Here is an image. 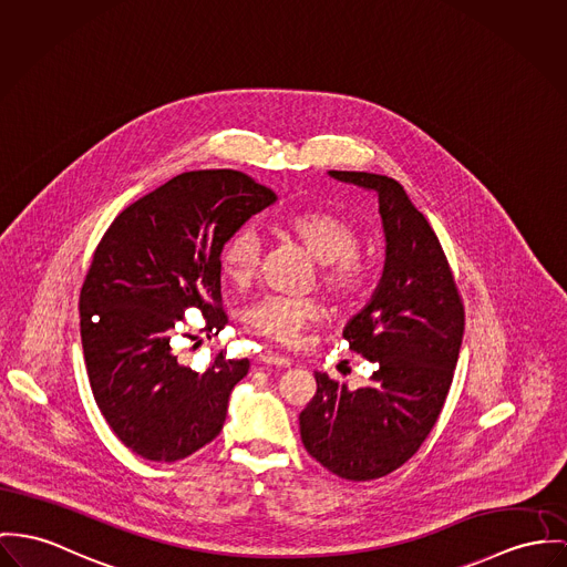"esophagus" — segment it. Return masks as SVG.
I'll use <instances>...</instances> for the list:
<instances>
[{
  "label": "esophagus",
  "mask_w": 567,
  "mask_h": 567,
  "mask_svg": "<svg viewBox=\"0 0 567 567\" xmlns=\"http://www.w3.org/2000/svg\"><path fill=\"white\" fill-rule=\"evenodd\" d=\"M259 360L267 367H276V369H289L291 367V360L285 358V355H278L274 351H261L259 353Z\"/></svg>",
  "instance_id": "34e87169"
}]
</instances>
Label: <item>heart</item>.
<instances>
[{
    "label": "heart",
    "instance_id": "obj_1",
    "mask_svg": "<svg viewBox=\"0 0 567 567\" xmlns=\"http://www.w3.org/2000/svg\"><path fill=\"white\" fill-rule=\"evenodd\" d=\"M285 230L317 261L319 285L328 296L337 302H349L362 291L369 278V261L358 248L360 235L351 221L330 212L310 209L287 218ZM261 255L257 230L241 226L221 246L219 271L230 285L246 287L259 271ZM321 317L323 305L317 298L289 296H262L241 312V321L250 332L285 348L296 346L302 332L319 323Z\"/></svg>",
    "mask_w": 567,
    "mask_h": 567
}]
</instances>
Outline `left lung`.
I'll return each instance as SVG.
<instances>
[{"mask_svg": "<svg viewBox=\"0 0 567 567\" xmlns=\"http://www.w3.org/2000/svg\"><path fill=\"white\" fill-rule=\"evenodd\" d=\"M330 176L378 196L386 262L371 302L343 330L349 349L373 362L369 384L349 391L315 373L300 436L337 477L380 480L403 466L436 425L462 348L464 305L436 233L394 178Z\"/></svg>", "mask_w": 567, "mask_h": 567, "instance_id": "1", "label": "left lung"}]
</instances>
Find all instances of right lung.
Wrapping results in <instances>:
<instances>
[{
  "label": "right lung",
  "mask_w": 567,
  "mask_h": 567,
  "mask_svg": "<svg viewBox=\"0 0 567 567\" xmlns=\"http://www.w3.org/2000/svg\"><path fill=\"white\" fill-rule=\"evenodd\" d=\"M271 203L244 173H183L123 209L99 241L80 293L82 348L94 401L135 455L176 462L221 432L250 360L219 351L198 373L171 346L187 308L203 312L209 339L226 326L221 246Z\"/></svg>",
  "instance_id": "add662e5"
}]
</instances>
